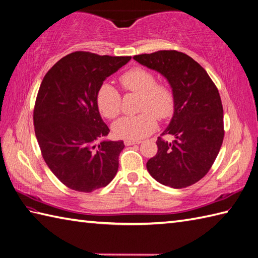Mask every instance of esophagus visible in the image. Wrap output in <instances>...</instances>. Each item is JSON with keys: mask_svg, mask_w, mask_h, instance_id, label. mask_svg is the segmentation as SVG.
I'll list each match as a JSON object with an SVG mask.
<instances>
[{"mask_svg": "<svg viewBox=\"0 0 258 258\" xmlns=\"http://www.w3.org/2000/svg\"><path fill=\"white\" fill-rule=\"evenodd\" d=\"M140 143H141V141H139V140H136V141H134V140H125V141H124V144H125L126 146L134 145V144H140Z\"/></svg>", "mask_w": 258, "mask_h": 258, "instance_id": "esophagus-1", "label": "esophagus"}]
</instances>
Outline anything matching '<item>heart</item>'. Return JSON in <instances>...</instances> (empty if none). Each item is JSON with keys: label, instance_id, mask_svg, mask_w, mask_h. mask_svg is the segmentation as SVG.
<instances>
[{"label": "heart", "instance_id": "b5f03b06", "mask_svg": "<svg viewBox=\"0 0 258 258\" xmlns=\"http://www.w3.org/2000/svg\"><path fill=\"white\" fill-rule=\"evenodd\" d=\"M119 83L126 92L140 95L139 111L135 116H124L113 125L119 139L139 140L154 132L158 119H166L174 112L175 98L171 87L156 83L155 75L144 69H132L120 75ZM96 104L104 117L115 118L120 113V95L115 87L104 83L97 91Z\"/></svg>", "mask_w": 258, "mask_h": 258}]
</instances>
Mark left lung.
Here are the masks:
<instances>
[{
    "label": "left lung",
    "instance_id": "8db88e82",
    "mask_svg": "<svg viewBox=\"0 0 258 258\" xmlns=\"http://www.w3.org/2000/svg\"><path fill=\"white\" fill-rule=\"evenodd\" d=\"M155 70L172 87L175 105L171 123L157 139V153L146 163L158 183L184 188L210 171L224 140V115L220 93L206 71L177 51H157L133 57Z\"/></svg>",
    "mask_w": 258,
    "mask_h": 258
}]
</instances>
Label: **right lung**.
I'll return each instance as SVG.
<instances>
[{
  "mask_svg": "<svg viewBox=\"0 0 258 258\" xmlns=\"http://www.w3.org/2000/svg\"><path fill=\"white\" fill-rule=\"evenodd\" d=\"M131 56L74 52L45 74L33 122L42 156L69 188L91 193L105 187L118 169L123 141H98L109 132L98 111L97 91Z\"/></svg>",
  "mask_w": 258,
  "mask_h": 258,
  "instance_id": "obj_1",
  "label": "right lung"
}]
</instances>
